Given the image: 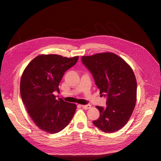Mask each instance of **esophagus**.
Wrapping results in <instances>:
<instances>
[{
    "label": "esophagus",
    "mask_w": 161,
    "mask_h": 161,
    "mask_svg": "<svg viewBox=\"0 0 161 161\" xmlns=\"http://www.w3.org/2000/svg\"><path fill=\"white\" fill-rule=\"evenodd\" d=\"M81 107L84 109H89L91 108V105H82Z\"/></svg>",
    "instance_id": "1"
}]
</instances>
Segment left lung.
Wrapping results in <instances>:
<instances>
[{
	"label": "left lung",
	"instance_id": "obj_1",
	"mask_svg": "<svg viewBox=\"0 0 161 161\" xmlns=\"http://www.w3.org/2000/svg\"><path fill=\"white\" fill-rule=\"evenodd\" d=\"M81 60L93 76L101 95L107 98L105 107H96L100 115L92 123L108 133L122 128L132 114L136 102L137 83L132 69L114 53L82 56Z\"/></svg>",
	"mask_w": 161,
	"mask_h": 161
}]
</instances>
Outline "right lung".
<instances>
[{
	"instance_id": "obj_1",
	"label": "right lung",
	"mask_w": 161,
	"mask_h": 161,
	"mask_svg": "<svg viewBox=\"0 0 161 161\" xmlns=\"http://www.w3.org/2000/svg\"><path fill=\"white\" fill-rule=\"evenodd\" d=\"M79 56L62 57L56 54L36 57L24 70L20 83L24 105L37 127L50 134L66 128L73 118L76 105L56 99L65 72L76 64Z\"/></svg>"
}]
</instances>
